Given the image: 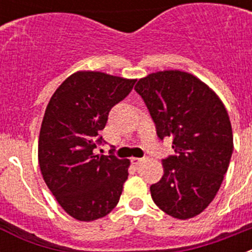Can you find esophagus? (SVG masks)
<instances>
[{"label":"esophagus","instance_id":"1","mask_svg":"<svg viewBox=\"0 0 252 252\" xmlns=\"http://www.w3.org/2000/svg\"><path fill=\"white\" fill-rule=\"evenodd\" d=\"M146 159H148V158H132V159H131V162H132L133 165H139V164L145 161Z\"/></svg>","mask_w":252,"mask_h":252}]
</instances>
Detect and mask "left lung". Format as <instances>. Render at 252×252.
<instances>
[{
  "label": "left lung",
  "mask_w": 252,
  "mask_h": 252,
  "mask_svg": "<svg viewBox=\"0 0 252 252\" xmlns=\"http://www.w3.org/2000/svg\"><path fill=\"white\" fill-rule=\"evenodd\" d=\"M141 95L160 140L170 137L175 155L162 160L164 175L150 187L166 215L188 220L213 201L233 150L230 117L218 95L193 74L151 73L139 79Z\"/></svg>",
  "instance_id": "1"
}]
</instances>
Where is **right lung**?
Instances as JSON below:
<instances>
[{"mask_svg": "<svg viewBox=\"0 0 252 252\" xmlns=\"http://www.w3.org/2000/svg\"><path fill=\"white\" fill-rule=\"evenodd\" d=\"M135 79L77 72L58 87L40 128L39 165L62 208L78 221L104 217L119 203L130 160L94 155L111 108L126 98Z\"/></svg>", "mask_w": 252, "mask_h": 252, "instance_id": "obj_1", "label": "right lung"}]
</instances>
